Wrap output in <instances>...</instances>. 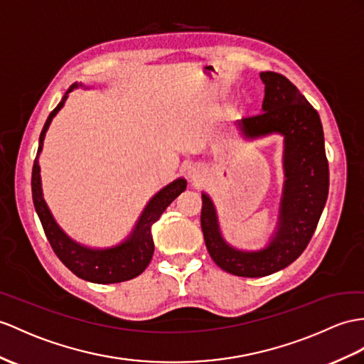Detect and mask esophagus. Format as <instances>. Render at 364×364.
I'll use <instances>...</instances> for the list:
<instances>
[{"label":"esophagus","instance_id":"obj_1","mask_svg":"<svg viewBox=\"0 0 364 364\" xmlns=\"http://www.w3.org/2000/svg\"><path fill=\"white\" fill-rule=\"evenodd\" d=\"M202 168L199 166V165H193V166H190L188 168V176L191 177L193 181H196V179H199V177L202 176Z\"/></svg>","mask_w":364,"mask_h":364}]
</instances>
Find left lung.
Returning a JSON list of instances; mask_svg holds the SVG:
<instances>
[{
	"label": "left lung",
	"instance_id": "left-lung-1",
	"mask_svg": "<svg viewBox=\"0 0 364 364\" xmlns=\"http://www.w3.org/2000/svg\"><path fill=\"white\" fill-rule=\"evenodd\" d=\"M261 114L236 122L244 139L282 137V193L277 227L259 250L236 249L225 241L218 211L202 193L200 227L207 250L220 269L244 278L267 277L286 269L304 252L324 210L329 193V164L320 115L284 75L261 73Z\"/></svg>",
	"mask_w": 364,
	"mask_h": 364
}]
</instances>
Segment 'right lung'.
<instances>
[{"instance_id": "1", "label": "right lung", "mask_w": 364, "mask_h": 364, "mask_svg": "<svg viewBox=\"0 0 364 364\" xmlns=\"http://www.w3.org/2000/svg\"><path fill=\"white\" fill-rule=\"evenodd\" d=\"M82 86L83 83H74L69 87L65 92L63 99L57 105V108L49 114V117L41 129L38 151L32 168V199L35 211H37L41 220L44 233H46L48 241L58 256V259L70 272L77 274L78 278L95 282V284H114V282H123L139 277L148 267V264L151 262L154 253L151 225L162 216L166 207L182 191H185V188H187V181L183 177H177L176 181L165 185L162 190H159L145 205L134 228L131 230V233L120 244L100 249V247H90L82 242H77L75 239L70 237L58 225L55 218L52 216L46 200H44L38 159L43 151L44 136H46L52 119L65 106L69 92H73L77 87Z\"/></svg>"}]
</instances>
